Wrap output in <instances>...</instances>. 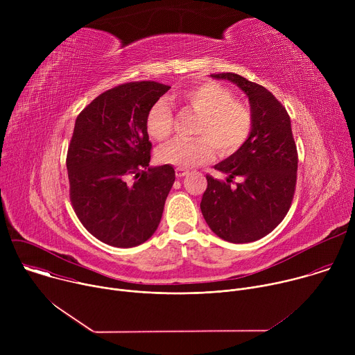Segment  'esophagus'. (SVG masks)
I'll return each mask as SVG.
<instances>
[{
	"label": "esophagus",
	"instance_id": "obj_1",
	"mask_svg": "<svg viewBox=\"0 0 355 355\" xmlns=\"http://www.w3.org/2000/svg\"><path fill=\"white\" fill-rule=\"evenodd\" d=\"M175 175H177L178 178H182V177L188 175V171L184 170V168H175Z\"/></svg>",
	"mask_w": 355,
	"mask_h": 355
}]
</instances>
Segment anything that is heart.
Returning <instances> with one entry per match:
<instances>
[{"label":"heart","instance_id":"1","mask_svg":"<svg viewBox=\"0 0 355 355\" xmlns=\"http://www.w3.org/2000/svg\"><path fill=\"white\" fill-rule=\"evenodd\" d=\"M174 99L199 115L193 133L198 137H177L160 146L156 157L163 164L180 168L205 163L214 153V146L223 156L234 153L250 136L252 115L248 107L236 101L234 94L218 83H202L181 91ZM150 137L164 140L173 130V111L168 101L159 99L146 118Z\"/></svg>","mask_w":355,"mask_h":355}]
</instances>
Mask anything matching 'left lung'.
I'll list each match as a JSON object with an SVG mask.
<instances>
[{
  "instance_id": "8db88e82",
  "label": "left lung",
  "mask_w": 355,
  "mask_h": 355,
  "mask_svg": "<svg viewBox=\"0 0 355 355\" xmlns=\"http://www.w3.org/2000/svg\"><path fill=\"white\" fill-rule=\"evenodd\" d=\"M237 85L248 98L252 129L243 146L215 164L226 180L207 175L200 211L211 230L230 243L256 241L285 218L296 185L297 153L291 119L264 87L234 73L211 74ZM234 178L239 181L233 187Z\"/></svg>"
}]
</instances>
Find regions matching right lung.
<instances>
[{
    "label": "right lung",
    "mask_w": 355,
    "mask_h": 355,
    "mask_svg": "<svg viewBox=\"0 0 355 355\" xmlns=\"http://www.w3.org/2000/svg\"><path fill=\"white\" fill-rule=\"evenodd\" d=\"M168 89L156 81L126 83L98 95L76 119L70 199L83 226L105 244L135 247L159 227L175 171L148 166L146 118Z\"/></svg>",
    "instance_id": "right-lung-1"
}]
</instances>
